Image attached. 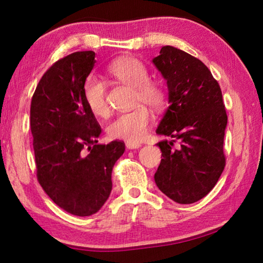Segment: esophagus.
Wrapping results in <instances>:
<instances>
[{"mask_svg":"<svg viewBox=\"0 0 263 263\" xmlns=\"http://www.w3.org/2000/svg\"><path fill=\"white\" fill-rule=\"evenodd\" d=\"M139 147H141V144H139V142H133V141L126 142V148L128 149H137Z\"/></svg>","mask_w":263,"mask_h":263,"instance_id":"esophagus-1","label":"esophagus"}]
</instances>
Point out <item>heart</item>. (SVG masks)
Returning a JSON list of instances; mask_svg holds the SVG:
<instances>
[{
  "instance_id": "1",
  "label": "heart",
  "mask_w": 263,
  "mask_h": 263,
  "mask_svg": "<svg viewBox=\"0 0 263 263\" xmlns=\"http://www.w3.org/2000/svg\"><path fill=\"white\" fill-rule=\"evenodd\" d=\"M109 73L119 82L135 88L133 105H138L131 111L116 116L108 125V135L114 139L139 141L147 135L152 115L144 105L158 110L164 103V92L159 84L149 81V73L145 65L135 58H122L114 61L109 67ZM84 101L88 108L96 116L103 117L109 112L106 102V87L99 78H89L83 89Z\"/></svg>"
}]
</instances>
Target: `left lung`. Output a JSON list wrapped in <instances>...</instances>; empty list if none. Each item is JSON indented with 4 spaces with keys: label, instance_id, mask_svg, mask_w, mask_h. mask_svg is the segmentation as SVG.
Listing matches in <instances>:
<instances>
[{
    "label": "left lung",
    "instance_id": "left-lung-1",
    "mask_svg": "<svg viewBox=\"0 0 263 263\" xmlns=\"http://www.w3.org/2000/svg\"><path fill=\"white\" fill-rule=\"evenodd\" d=\"M153 64L167 81L169 103L157 133L172 138L157 144L162 159L154 180L167 197L191 204L210 193L225 167L221 90L201 60L176 47H161Z\"/></svg>",
    "mask_w": 263,
    "mask_h": 263
}]
</instances>
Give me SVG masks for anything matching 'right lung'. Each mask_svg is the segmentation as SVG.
<instances>
[{
  "instance_id": "right-lung-1",
  "label": "right lung",
  "mask_w": 263,
  "mask_h": 263,
  "mask_svg": "<svg viewBox=\"0 0 263 263\" xmlns=\"http://www.w3.org/2000/svg\"><path fill=\"white\" fill-rule=\"evenodd\" d=\"M95 52H75L43 75L31 101L30 125L37 177L58 206L94 215L109 198L111 173L125 151L123 141L99 144L101 126L84 101Z\"/></svg>"
}]
</instances>
